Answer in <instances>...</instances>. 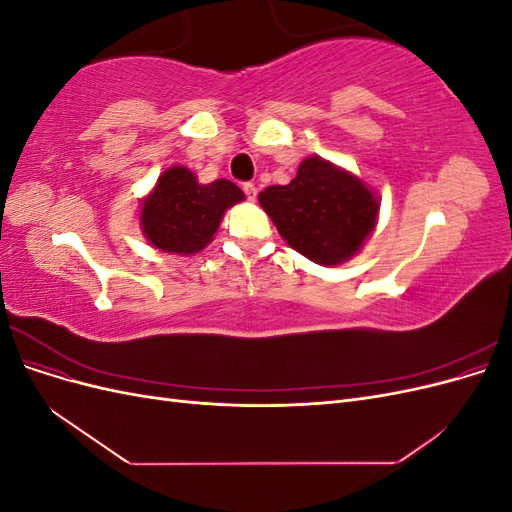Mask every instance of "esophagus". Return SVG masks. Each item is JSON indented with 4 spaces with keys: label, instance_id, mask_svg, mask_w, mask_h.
Returning <instances> with one entry per match:
<instances>
[{
    "label": "esophagus",
    "instance_id": "1",
    "mask_svg": "<svg viewBox=\"0 0 512 512\" xmlns=\"http://www.w3.org/2000/svg\"><path fill=\"white\" fill-rule=\"evenodd\" d=\"M243 192H245V196L250 198V200H256L258 190H256V185H254V183H245V185H243Z\"/></svg>",
    "mask_w": 512,
    "mask_h": 512
}]
</instances>
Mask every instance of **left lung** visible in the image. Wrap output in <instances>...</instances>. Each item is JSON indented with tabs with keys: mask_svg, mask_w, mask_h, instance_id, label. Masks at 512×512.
<instances>
[{
	"mask_svg": "<svg viewBox=\"0 0 512 512\" xmlns=\"http://www.w3.org/2000/svg\"><path fill=\"white\" fill-rule=\"evenodd\" d=\"M258 200L292 250L322 267L344 265L359 254L380 215L374 188L318 156L305 158L297 177L269 185Z\"/></svg>",
	"mask_w": 512,
	"mask_h": 512,
	"instance_id": "left-lung-1",
	"label": "left lung"
}]
</instances>
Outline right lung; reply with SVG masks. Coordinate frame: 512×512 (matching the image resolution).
<instances>
[{
    "label": "right lung",
    "mask_w": 512,
    "mask_h": 512,
    "mask_svg": "<svg viewBox=\"0 0 512 512\" xmlns=\"http://www.w3.org/2000/svg\"><path fill=\"white\" fill-rule=\"evenodd\" d=\"M243 200L245 194L232 181L198 183L188 166L175 164L164 170L141 200L138 224L156 250L192 256L213 241L226 209Z\"/></svg>",
    "instance_id": "add662e5"
}]
</instances>
